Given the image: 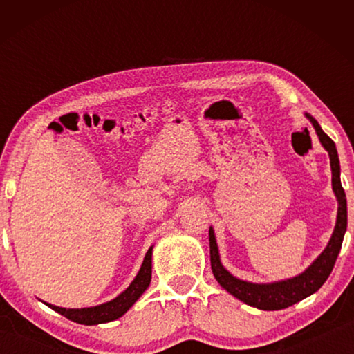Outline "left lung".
<instances>
[{
	"instance_id": "left-lung-1",
	"label": "left lung",
	"mask_w": 354,
	"mask_h": 354,
	"mask_svg": "<svg viewBox=\"0 0 354 354\" xmlns=\"http://www.w3.org/2000/svg\"><path fill=\"white\" fill-rule=\"evenodd\" d=\"M306 117L310 120L313 127L319 136L320 143L329 154V162H331V173H333V190L335 198H337V220H335V227L331 239L326 245V248L322 251V254L310 263V266L299 273L298 277H293L284 281H274L268 284H256L248 283V281L239 279L226 270L220 262L217 241L212 226L209 227V247H211V267L215 279L218 284L227 290L231 295L241 299L245 304L262 309V310H279L286 309L301 301L309 295H313L320 287L325 284L329 274H331L335 259H337L339 251L342 248L344 236L346 231V198L345 192L340 183V164L335 143L323 133L319 122L314 117L306 113Z\"/></svg>"
}]
</instances>
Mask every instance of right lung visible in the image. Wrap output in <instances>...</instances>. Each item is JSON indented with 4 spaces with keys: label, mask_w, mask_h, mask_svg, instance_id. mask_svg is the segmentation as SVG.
<instances>
[{
    "label": "right lung",
    "mask_w": 354,
    "mask_h": 354,
    "mask_svg": "<svg viewBox=\"0 0 354 354\" xmlns=\"http://www.w3.org/2000/svg\"><path fill=\"white\" fill-rule=\"evenodd\" d=\"M151 256H153V247H149L147 251L145 259L142 262V267L133 283L124 292L120 293L117 298L111 299V301L98 304L93 308H82V309H67L53 306L50 303H45L48 308L56 310L68 320L81 323V325H98V323H107L112 320H117L124 313H128L129 308L142 297V293L148 289L149 283H151Z\"/></svg>",
    "instance_id": "right-lung-1"
}]
</instances>
